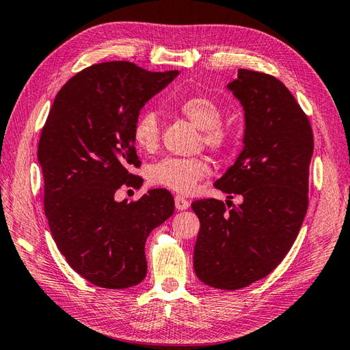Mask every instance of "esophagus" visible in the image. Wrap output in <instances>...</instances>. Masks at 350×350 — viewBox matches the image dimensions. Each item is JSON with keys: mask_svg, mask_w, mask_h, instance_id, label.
<instances>
[{"mask_svg": "<svg viewBox=\"0 0 350 350\" xmlns=\"http://www.w3.org/2000/svg\"><path fill=\"white\" fill-rule=\"evenodd\" d=\"M174 204H176L177 210H186V208L191 206V202L186 200L185 197H182V195H176V197H174Z\"/></svg>", "mask_w": 350, "mask_h": 350, "instance_id": "esophagus-1", "label": "esophagus"}]
</instances>
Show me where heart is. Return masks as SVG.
<instances>
[{
	"label": "heart",
	"instance_id": "b5f03b06",
	"mask_svg": "<svg viewBox=\"0 0 350 350\" xmlns=\"http://www.w3.org/2000/svg\"><path fill=\"white\" fill-rule=\"evenodd\" d=\"M182 115L191 120L200 131L202 142L215 150L230 148L231 135L222 126L224 113L219 104L206 96H192L178 105ZM161 122L155 111L144 110L137 118L133 126L135 146L143 152H153L159 146ZM208 173V165L201 158H164L148 170V180L174 192L191 193L197 183Z\"/></svg>",
	"mask_w": 350,
	"mask_h": 350
}]
</instances>
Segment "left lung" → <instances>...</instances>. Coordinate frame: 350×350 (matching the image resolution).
Returning <instances> with one entry per match:
<instances>
[{"mask_svg":"<svg viewBox=\"0 0 350 350\" xmlns=\"http://www.w3.org/2000/svg\"><path fill=\"white\" fill-rule=\"evenodd\" d=\"M226 89L245 111V134L240 155L215 186L243 201L231 208L213 198L192 202L200 219L193 270L206 285L234 291L264 279L294 245L308 204L313 133L275 77L240 68Z\"/></svg>","mask_w":350,"mask_h":350,"instance_id":"left-lung-1","label":"left lung"}]
</instances>
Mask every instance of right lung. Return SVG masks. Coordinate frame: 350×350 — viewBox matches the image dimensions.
<instances>
[{
    "label": "right lung",
    "mask_w": 350,
    "mask_h": 350,
    "mask_svg": "<svg viewBox=\"0 0 350 350\" xmlns=\"http://www.w3.org/2000/svg\"><path fill=\"white\" fill-rule=\"evenodd\" d=\"M177 76L125 61L95 64L62 86L49 111L37 152L49 228L70 267L95 286L138 285L148 273L146 240L174 213L167 189L135 202L116 201L115 193L143 183L129 173L140 167L133 126Z\"/></svg>",
    "instance_id": "add662e5"
}]
</instances>
